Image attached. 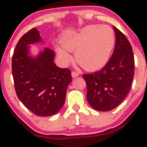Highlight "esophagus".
<instances>
[{"mask_svg": "<svg viewBox=\"0 0 147 147\" xmlns=\"http://www.w3.org/2000/svg\"><path fill=\"white\" fill-rule=\"evenodd\" d=\"M71 75H72V76L74 78V77H76V76H78L79 75H80V74L78 72H76V71H72V73H71Z\"/></svg>", "mask_w": 147, "mask_h": 147, "instance_id": "1", "label": "esophagus"}]
</instances>
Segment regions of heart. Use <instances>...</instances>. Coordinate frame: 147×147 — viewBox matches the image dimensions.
Segmentation results:
<instances>
[{"label": "heart", "instance_id": "heart-1", "mask_svg": "<svg viewBox=\"0 0 147 147\" xmlns=\"http://www.w3.org/2000/svg\"><path fill=\"white\" fill-rule=\"evenodd\" d=\"M115 42V34L110 26L90 25L62 39L56 51L63 64L71 61L68 51H75L78 64L87 71H95L106 64Z\"/></svg>", "mask_w": 147, "mask_h": 147}]
</instances>
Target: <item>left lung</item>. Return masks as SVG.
<instances>
[{
  "instance_id": "1",
  "label": "left lung",
  "mask_w": 147,
  "mask_h": 147,
  "mask_svg": "<svg viewBox=\"0 0 147 147\" xmlns=\"http://www.w3.org/2000/svg\"><path fill=\"white\" fill-rule=\"evenodd\" d=\"M115 45L112 57L103 68L83 74L87 100L95 110L110 111L118 107L129 93L134 76V55L125 35L113 26Z\"/></svg>"
}]
</instances>
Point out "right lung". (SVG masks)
<instances>
[{
    "instance_id": "1",
    "label": "right lung",
    "mask_w": 147,
    "mask_h": 147,
    "mask_svg": "<svg viewBox=\"0 0 147 147\" xmlns=\"http://www.w3.org/2000/svg\"><path fill=\"white\" fill-rule=\"evenodd\" d=\"M41 40L33 28L19 40L11 59V71L18 98L39 116H51L62 108L67 85L72 80L68 68H60L54 62L55 53L49 48L37 58L28 56L29 44Z\"/></svg>"
}]
</instances>
